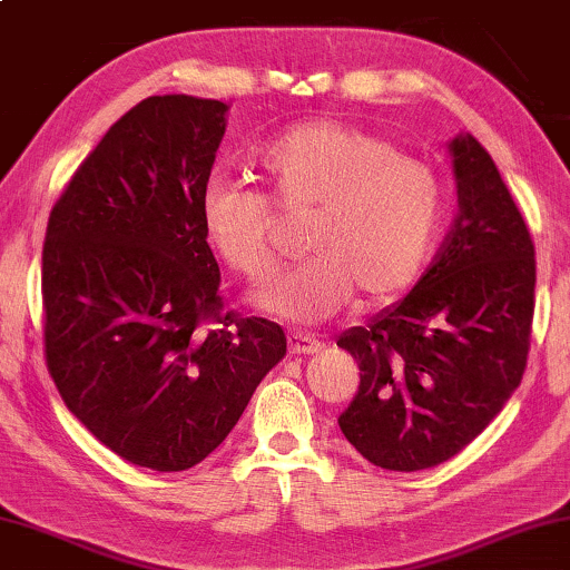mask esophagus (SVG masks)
Wrapping results in <instances>:
<instances>
[{
	"label": "esophagus",
	"instance_id": "obj_1",
	"mask_svg": "<svg viewBox=\"0 0 570 570\" xmlns=\"http://www.w3.org/2000/svg\"><path fill=\"white\" fill-rule=\"evenodd\" d=\"M322 343L314 335H304V333H294L288 335V353L292 355H312L317 353Z\"/></svg>",
	"mask_w": 570,
	"mask_h": 570
}]
</instances>
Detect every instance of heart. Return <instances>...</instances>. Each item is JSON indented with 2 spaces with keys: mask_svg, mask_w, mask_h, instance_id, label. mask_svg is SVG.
<instances>
[{
  "mask_svg": "<svg viewBox=\"0 0 570 570\" xmlns=\"http://www.w3.org/2000/svg\"><path fill=\"white\" fill-rule=\"evenodd\" d=\"M263 191L212 181L202 197L204 240L233 274L258 284L276 268L274 207L312 212V250L256 294L276 317L312 325L333 317L355 292L392 299L417 284L445 223V184L428 160L404 156L368 127L312 120L294 125L258 153Z\"/></svg>",
  "mask_w": 570,
  "mask_h": 570,
  "instance_id": "b5f03b06",
  "label": "heart"
}]
</instances>
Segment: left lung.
I'll return each instance as SVG.
<instances>
[{
    "label": "left lung",
    "instance_id": "1",
    "mask_svg": "<svg viewBox=\"0 0 570 570\" xmlns=\"http://www.w3.org/2000/svg\"><path fill=\"white\" fill-rule=\"evenodd\" d=\"M458 217L410 294L337 345L361 384L337 424L386 471H422L487 430L528 368L534 245L507 184L473 135L450 142Z\"/></svg>",
    "mask_w": 570,
    "mask_h": 570
}]
</instances>
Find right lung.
Here are the masks:
<instances>
[{
  "mask_svg": "<svg viewBox=\"0 0 570 570\" xmlns=\"http://www.w3.org/2000/svg\"><path fill=\"white\" fill-rule=\"evenodd\" d=\"M227 105L148 97L81 160L42 243V343L101 445L186 471L230 435L284 358L282 325L225 309L202 197Z\"/></svg>",
  "mask_w": 570,
  "mask_h": 570,
  "instance_id": "obj_1",
  "label": "right lung"
}]
</instances>
